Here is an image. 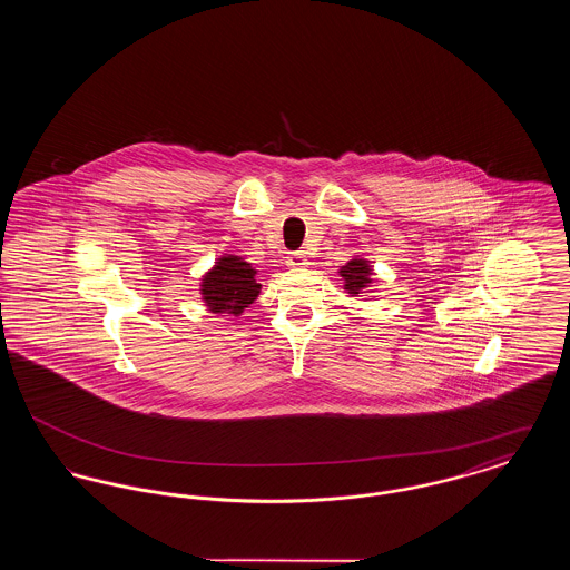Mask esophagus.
<instances>
[{"mask_svg": "<svg viewBox=\"0 0 570 570\" xmlns=\"http://www.w3.org/2000/svg\"><path fill=\"white\" fill-rule=\"evenodd\" d=\"M286 263H288L291 267H295V269H301V267L307 265V256H305L303 252H288Z\"/></svg>", "mask_w": 570, "mask_h": 570, "instance_id": "obj_1", "label": "esophagus"}]
</instances>
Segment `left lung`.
Here are the masks:
<instances>
[{
  "label": "left lung",
  "instance_id": "1",
  "mask_svg": "<svg viewBox=\"0 0 570 570\" xmlns=\"http://www.w3.org/2000/svg\"><path fill=\"white\" fill-rule=\"evenodd\" d=\"M340 275L344 277V288L351 293V295H358L372 279H370V275H372V269H370V265H367V261H363V258H353L351 263H346L342 269H340Z\"/></svg>",
  "mask_w": 570,
  "mask_h": 570
}]
</instances>
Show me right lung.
<instances>
[{"mask_svg": "<svg viewBox=\"0 0 570 570\" xmlns=\"http://www.w3.org/2000/svg\"><path fill=\"white\" fill-rule=\"evenodd\" d=\"M256 269L245 263L239 256H222L217 258L216 267L203 277L200 295L207 307L216 314H233L239 316L247 305L261 293V284L254 279Z\"/></svg>", "mask_w": 570, "mask_h": 570, "instance_id": "add662e5", "label": "right lung"}]
</instances>
